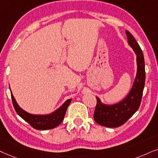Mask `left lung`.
Listing matches in <instances>:
<instances>
[{
  "instance_id": "obj_1",
  "label": "left lung",
  "mask_w": 158,
  "mask_h": 158,
  "mask_svg": "<svg viewBox=\"0 0 158 158\" xmlns=\"http://www.w3.org/2000/svg\"><path fill=\"white\" fill-rule=\"evenodd\" d=\"M127 42L136 55L137 73L133 87L125 98L114 105H105L96 97L97 104L93 118L99 125L117 127L125 123L140 106L145 84V65L142 50L130 32L125 31Z\"/></svg>"
}]
</instances>
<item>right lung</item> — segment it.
Instances as JSON below:
<instances>
[{
	"instance_id": "obj_1",
	"label": "right lung",
	"mask_w": 158,
	"mask_h": 158,
	"mask_svg": "<svg viewBox=\"0 0 158 158\" xmlns=\"http://www.w3.org/2000/svg\"><path fill=\"white\" fill-rule=\"evenodd\" d=\"M11 100L16 112L23 118L24 120L30 124L33 128L36 130H49L55 128L63 122L64 119L67 108L71 103V99L67 100L55 112L47 115H34L26 112L23 109H22L17 101L14 98L12 93L11 92Z\"/></svg>"
}]
</instances>
